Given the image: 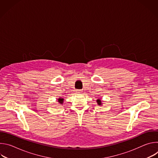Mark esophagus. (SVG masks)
Returning <instances> with one entry per match:
<instances>
[{
	"instance_id": "34e87169",
	"label": "esophagus",
	"mask_w": 158,
	"mask_h": 158,
	"mask_svg": "<svg viewBox=\"0 0 158 158\" xmlns=\"http://www.w3.org/2000/svg\"><path fill=\"white\" fill-rule=\"evenodd\" d=\"M82 92V90H77V91H76L77 93H81Z\"/></svg>"
}]
</instances>
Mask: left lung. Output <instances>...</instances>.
<instances>
[{"label": "left lung", "instance_id": "left-lung-1", "mask_svg": "<svg viewBox=\"0 0 158 158\" xmlns=\"http://www.w3.org/2000/svg\"><path fill=\"white\" fill-rule=\"evenodd\" d=\"M97 103H98V104L99 105V106H102V103L101 102V100L99 99H97Z\"/></svg>", "mask_w": 158, "mask_h": 158}]
</instances>
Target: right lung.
I'll use <instances>...</instances> for the list:
<instances>
[{"label": "right lung", "instance_id": "1", "mask_svg": "<svg viewBox=\"0 0 158 158\" xmlns=\"http://www.w3.org/2000/svg\"><path fill=\"white\" fill-rule=\"evenodd\" d=\"M58 102L60 104H63V102H64V99L63 98H59L58 99Z\"/></svg>", "mask_w": 158, "mask_h": 158}]
</instances>
